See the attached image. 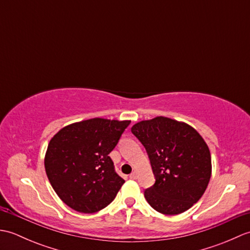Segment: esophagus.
Segmentation results:
<instances>
[{
    "label": "esophagus",
    "mask_w": 250,
    "mask_h": 250,
    "mask_svg": "<svg viewBox=\"0 0 250 250\" xmlns=\"http://www.w3.org/2000/svg\"><path fill=\"white\" fill-rule=\"evenodd\" d=\"M130 178L131 179H136L137 178V173L134 171V172H132L131 174H130Z\"/></svg>",
    "instance_id": "obj_1"
}]
</instances>
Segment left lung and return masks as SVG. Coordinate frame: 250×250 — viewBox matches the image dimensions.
Instances as JSON below:
<instances>
[{
    "label": "left lung",
    "instance_id": "obj_1",
    "mask_svg": "<svg viewBox=\"0 0 250 250\" xmlns=\"http://www.w3.org/2000/svg\"><path fill=\"white\" fill-rule=\"evenodd\" d=\"M149 157L156 183L144 195L153 209L178 215L203 195L211 175L208 146L198 131L182 121L159 116L131 128Z\"/></svg>",
    "mask_w": 250,
    "mask_h": 250
}]
</instances>
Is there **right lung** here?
I'll return each mask as SVG.
<instances>
[{"instance_id":"right-lung-1","label":"right lung","mask_w":250,"mask_h":250,"mask_svg":"<svg viewBox=\"0 0 250 250\" xmlns=\"http://www.w3.org/2000/svg\"><path fill=\"white\" fill-rule=\"evenodd\" d=\"M130 122L92 118L64 126L50 140L47 177L74 210L97 213L116 198L125 180L116 173L109 153Z\"/></svg>"}]
</instances>
